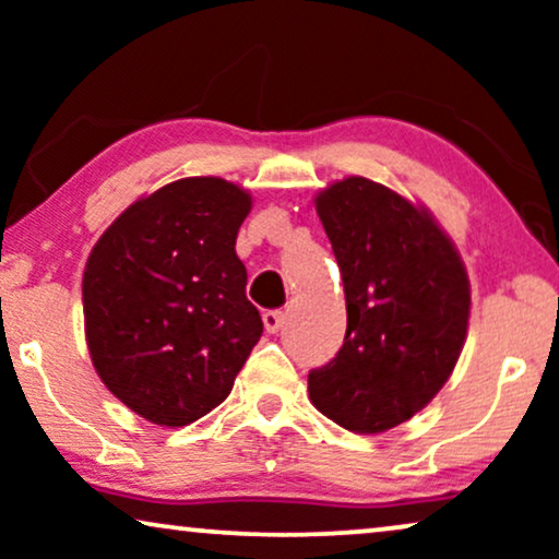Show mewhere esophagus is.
Returning <instances> with one entry per match:
<instances>
[{"instance_id":"1","label":"esophagus","mask_w":559,"mask_h":559,"mask_svg":"<svg viewBox=\"0 0 559 559\" xmlns=\"http://www.w3.org/2000/svg\"><path fill=\"white\" fill-rule=\"evenodd\" d=\"M262 320H264L266 333H280L282 325H285V312H282V310H266Z\"/></svg>"}]
</instances>
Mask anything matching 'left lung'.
Segmentation results:
<instances>
[{
    "instance_id": "left-lung-1",
    "label": "left lung",
    "mask_w": 559,
    "mask_h": 559,
    "mask_svg": "<svg viewBox=\"0 0 559 559\" xmlns=\"http://www.w3.org/2000/svg\"><path fill=\"white\" fill-rule=\"evenodd\" d=\"M346 293V338L308 373L316 407L358 435L415 417L453 373L471 316L455 243L423 205L369 178L316 198Z\"/></svg>"
}]
</instances>
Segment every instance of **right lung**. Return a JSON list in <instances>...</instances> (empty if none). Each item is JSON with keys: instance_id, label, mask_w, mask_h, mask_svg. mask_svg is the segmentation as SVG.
<instances>
[{"instance_id": "add662e5", "label": "right lung", "mask_w": 559, "mask_h": 559, "mask_svg": "<svg viewBox=\"0 0 559 559\" xmlns=\"http://www.w3.org/2000/svg\"><path fill=\"white\" fill-rule=\"evenodd\" d=\"M249 211V193L234 182L182 178L129 205L91 251V361L150 423L182 427L209 415L262 338L234 249Z\"/></svg>"}]
</instances>
